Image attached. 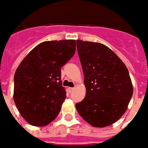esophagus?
Here are the masks:
<instances>
[{"label": "esophagus", "mask_w": 148, "mask_h": 148, "mask_svg": "<svg viewBox=\"0 0 148 148\" xmlns=\"http://www.w3.org/2000/svg\"><path fill=\"white\" fill-rule=\"evenodd\" d=\"M75 89V88H71V87H69V88H68V91H69V92H72L73 90Z\"/></svg>", "instance_id": "esophagus-1"}]
</instances>
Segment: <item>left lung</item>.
Here are the masks:
<instances>
[{
  "instance_id": "8db88e82",
  "label": "left lung",
  "mask_w": 148,
  "mask_h": 148,
  "mask_svg": "<svg viewBox=\"0 0 148 148\" xmlns=\"http://www.w3.org/2000/svg\"><path fill=\"white\" fill-rule=\"evenodd\" d=\"M86 88L85 99L75 104L82 119L96 127L114 124L127 110L133 86L125 63L100 42L76 40Z\"/></svg>"
}]
</instances>
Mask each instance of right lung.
I'll return each instance as SVG.
<instances>
[{"instance_id":"1","label":"right lung","mask_w":148,"mask_h":148,"mask_svg":"<svg viewBox=\"0 0 148 148\" xmlns=\"http://www.w3.org/2000/svg\"><path fill=\"white\" fill-rule=\"evenodd\" d=\"M75 52V40L45 41L34 47L14 74V101L29 125L46 126L57 117L66 92L61 68Z\"/></svg>"}]
</instances>
